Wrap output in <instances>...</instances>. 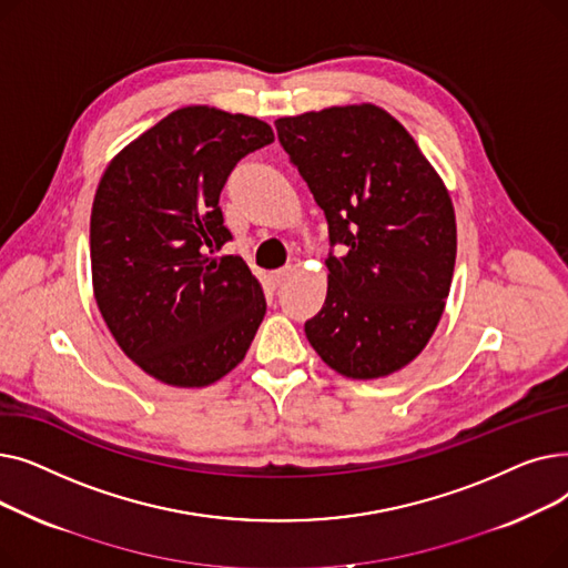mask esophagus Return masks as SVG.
I'll use <instances>...</instances> for the list:
<instances>
[{
	"mask_svg": "<svg viewBox=\"0 0 568 568\" xmlns=\"http://www.w3.org/2000/svg\"><path fill=\"white\" fill-rule=\"evenodd\" d=\"M290 274H292V266H283V268H278V272L272 274V283L283 285L290 278Z\"/></svg>",
	"mask_w": 568,
	"mask_h": 568,
	"instance_id": "34e87169",
	"label": "esophagus"
}]
</instances>
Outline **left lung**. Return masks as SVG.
I'll use <instances>...</instances> for the list:
<instances>
[{
  "label": "left lung",
  "mask_w": 568,
  "mask_h": 568,
  "mask_svg": "<svg viewBox=\"0 0 568 568\" xmlns=\"http://www.w3.org/2000/svg\"><path fill=\"white\" fill-rule=\"evenodd\" d=\"M278 140L329 223V287L306 322L320 359L352 379L422 354L452 290L456 214L419 144L389 112L334 105L276 119Z\"/></svg>",
  "instance_id": "1"
}]
</instances>
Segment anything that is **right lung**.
Here are the masks:
<instances>
[{
  "label": "right lung",
  "instance_id": "obj_1",
  "mask_svg": "<svg viewBox=\"0 0 568 568\" xmlns=\"http://www.w3.org/2000/svg\"><path fill=\"white\" fill-rule=\"evenodd\" d=\"M274 142L248 114L186 105L105 168L89 223L92 283L116 345L154 379L195 389L244 362L266 313L219 206L232 168Z\"/></svg>",
  "mask_w": 568,
  "mask_h": 568
}]
</instances>
